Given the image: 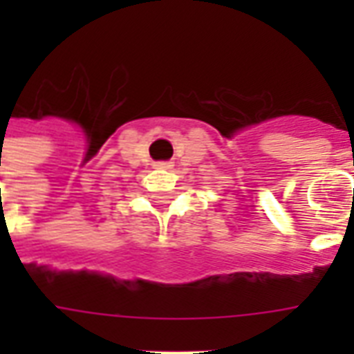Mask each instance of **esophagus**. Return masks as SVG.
<instances>
[{"mask_svg": "<svg viewBox=\"0 0 354 354\" xmlns=\"http://www.w3.org/2000/svg\"><path fill=\"white\" fill-rule=\"evenodd\" d=\"M156 169H161V171H171L172 167V161H156L154 163Z\"/></svg>", "mask_w": 354, "mask_h": 354, "instance_id": "obj_1", "label": "esophagus"}]
</instances>
